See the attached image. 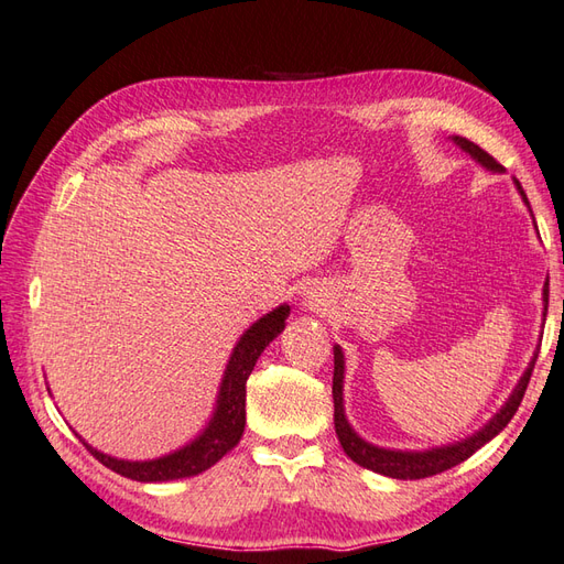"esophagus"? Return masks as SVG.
<instances>
[{
    "label": "esophagus",
    "instance_id": "1",
    "mask_svg": "<svg viewBox=\"0 0 564 564\" xmlns=\"http://www.w3.org/2000/svg\"><path fill=\"white\" fill-rule=\"evenodd\" d=\"M304 306H308V308H316V306H318V299H316V296H306Z\"/></svg>",
    "mask_w": 564,
    "mask_h": 564
}]
</instances>
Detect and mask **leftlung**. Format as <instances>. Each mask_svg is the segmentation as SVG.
<instances>
[{
	"label": "left lung",
	"instance_id": "8db88e82",
	"mask_svg": "<svg viewBox=\"0 0 564 564\" xmlns=\"http://www.w3.org/2000/svg\"><path fill=\"white\" fill-rule=\"evenodd\" d=\"M452 140L463 149V152L470 154L475 161H478L480 166H485L487 171H497L502 173V164L495 161L490 154L480 149L478 144H473L466 137H452ZM517 183V191L521 193V199L527 203L529 207V197L523 193L521 183L514 178ZM531 209V207H529ZM543 314H547V282L543 286ZM333 355H335V371H333V403H335V434L337 440H340L345 454L352 458L357 466L373 470V473H381L386 478H398V480H420V478H430V475L436 473H444L448 468L458 466L466 458H470L475 452H478L480 446H485L490 440L502 432L509 420L514 417V412L519 410L523 393H527V386L531 381V373L535 367V359L538 352L533 355L531 365L523 371V377L519 379L517 388L511 391V395L507 398V403L499 408L497 415L485 424L482 430L475 432L468 440H460L456 444H448V446H436V448H427V452H393V448H381V446H373L369 442L361 440V436L349 427V422L345 417V400H343V383H345V355L340 345L333 347Z\"/></svg>",
	"mask_w": 564,
	"mask_h": 564
}]
</instances>
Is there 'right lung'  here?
Masks as SVG:
<instances>
[{"mask_svg": "<svg viewBox=\"0 0 564 564\" xmlns=\"http://www.w3.org/2000/svg\"><path fill=\"white\" fill-rule=\"evenodd\" d=\"M286 316H290V306L282 304L278 308H272L270 314H265L260 321H256L241 335V340L236 343L229 357L227 371H224L217 408L212 412L207 427L199 432L191 444L178 448V452L152 460H122L116 456L101 454L77 434L79 442L89 448L106 468L137 482H166L193 478V475L205 473L241 442L246 427V381L250 377V371H253L258 357L262 355V349L284 330Z\"/></svg>", "mask_w": 564, "mask_h": 564, "instance_id": "add662e5", "label": "right lung"}]
</instances>
